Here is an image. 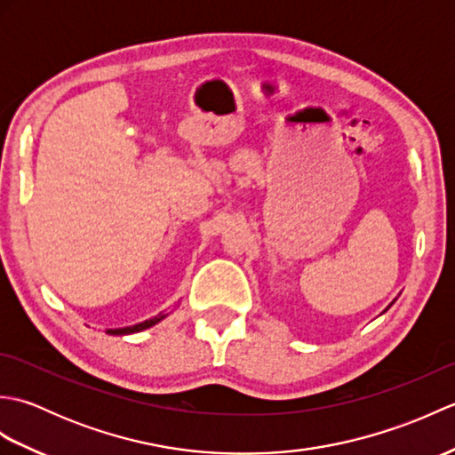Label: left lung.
<instances>
[{"instance_id":"obj_1","label":"left lung","mask_w":455,"mask_h":455,"mask_svg":"<svg viewBox=\"0 0 455 455\" xmlns=\"http://www.w3.org/2000/svg\"><path fill=\"white\" fill-rule=\"evenodd\" d=\"M389 307H391V305H389ZM389 307H387V308H389ZM387 308H385V311H387Z\"/></svg>"}]
</instances>
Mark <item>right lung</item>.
Here are the masks:
<instances>
[{
	"mask_svg": "<svg viewBox=\"0 0 455 455\" xmlns=\"http://www.w3.org/2000/svg\"><path fill=\"white\" fill-rule=\"evenodd\" d=\"M170 313H160L158 316H152V318H148V321H144V323H139V324H132V326H124V328H109V331H105L108 334H111V336H124V334H134V332H142V331H147V328H150V326H154V324H158L162 318H166Z\"/></svg>",
	"mask_w": 455,
	"mask_h": 455,
	"instance_id": "right-lung-1",
	"label": "right lung"
}]
</instances>
